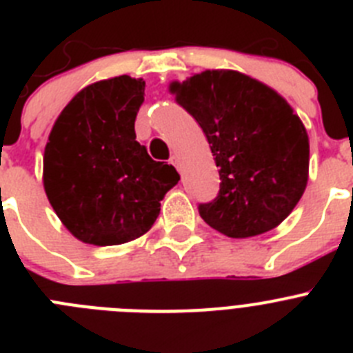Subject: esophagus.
<instances>
[{
  "label": "esophagus",
  "mask_w": 353,
  "mask_h": 353,
  "mask_svg": "<svg viewBox=\"0 0 353 353\" xmlns=\"http://www.w3.org/2000/svg\"><path fill=\"white\" fill-rule=\"evenodd\" d=\"M170 164H173V166L176 168V170H180V166H179V157H176V155H173V157L170 159Z\"/></svg>",
  "instance_id": "1"
}]
</instances>
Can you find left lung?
Returning a JSON list of instances; mask_svg holds the SVG:
<instances>
[{"label":"left lung","instance_id":"left-lung-1","mask_svg":"<svg viewBox=\"0 0 353 353\" xmlns=\"http://www.w3.org/2000/svg\"><path fill=\"white\" fill-rule=\"evenodd\" d=\"M199 123L219 168V192L199 203L205 223L232 239L269 232L302 198L310 139L288 102L235 70H205L171 84Z\"/></svg>","mask_w":353,"mask_h":353}]
</instances>
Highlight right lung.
Instances as JSON below:
<instances>
[{
    "label": "right lung",
    "mask_w": 353,
    "mask_h": 353,
    "mask_svg": "<svg viewBox=\"0 0 353 353\" xmlns=\"http://www.w3.org/2000/svg\"><path fill=\"white\" fill-rule=\"evenodd\" d=\"M145 81H99L61 111L43 154V187L76 239L93 245L125 244L154 226L161 201L180 174L150 157L134 121Z\"/></svg>",
    "instance_id": "add662e5"
}]
</instances>
